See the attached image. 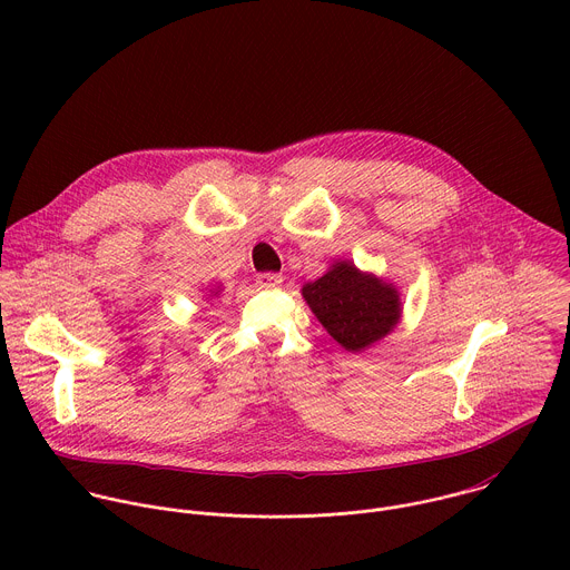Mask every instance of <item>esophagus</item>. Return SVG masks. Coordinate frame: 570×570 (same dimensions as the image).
Masks as SVG:
<instances>
[{
	"label": "esophagus",
	"mask_w": 570,
	"mask_h": 570,
	"mask_svg": "<svg viewBox=\"0 0 570 570\" xmlns=\"http://www.w3.org/2000/svg\"><path fill=\"white\" fill-rule=\"evenodd\" d=\"M282 282H284V277L277 275V273H262V275H257V284L262 288H275V286H282Z\"/></svg>",
	"instance_id": "obj_1"
}]
</instances>
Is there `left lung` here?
<instances>
[{
    "mask_svg": "<svg viewBox=\"0 0 570 570\" xmlns=\"http://www.w3.org/2000/svg\"><path fill=\"white\" fill-rule=\"evenodd\" d=\"M302 297L327 334L347 352H365L401 322L399 288L361 271L350 259L330 264L327 273L302 286Z\"/></svg>",
    "mask_w": 570,
    "mask_h": 570,
    "instance_id": "1",
    "label": "left lung"
}]
</instances>
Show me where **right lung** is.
<instances>
[{
	"instance_id": "obj_1",
	"label": "right lung",
	"mask_w": 570,
	"mask_h": 570,
	"mask_svg": "<svg viewBox=\"0 0 570 570\" xmlns=\"http://www.w3.org/2000/svg\"><path fill=\"white\" fill-rule=\"evenodd\" d=\"M220 293H223V284H216V286H212V288H207V295H205V299L209 302V299L218 297Z\"/></svg>"
}]
</instances>
